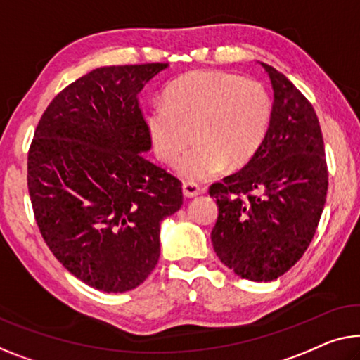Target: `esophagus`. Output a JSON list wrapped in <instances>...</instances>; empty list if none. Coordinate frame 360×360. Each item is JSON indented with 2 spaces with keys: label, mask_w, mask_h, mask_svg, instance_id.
<instances>
[{
  "label": "esophagus",
  "mask_w": 360,
  "mask_h": 360,
  "mask_svg": "<svg viewBox=\"0 0 360 360\" xmlns=\"http://www.w3.org/2000/svg\"><path fill=\"white\" fill-rule=\"evenodd\" d=\"M200 192L202 189L195 184V182H184V184H182V194H184L186 198H194L200 194Z\"/></svg>",
  "instance_id": "esophagus-1"
}]
</instances>
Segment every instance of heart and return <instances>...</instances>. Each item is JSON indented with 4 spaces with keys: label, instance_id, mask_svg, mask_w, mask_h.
I'll return each instance as SVG.
<instances>
[{
    "label": "heart",
    "instance_id": "heart-1",
    "mask_svg": "<svg viewBox=\"0 0 360 360\" xmlns=\"http://www.w3.org/2000/svg\"><path fill=\"white\" fill-rule=\"evenodd\" d=\"M271 98L260 82L219 71H194L166 89L152 105L147 126L155 152L165 163H179V174L205 181L239 168L257 153L270 127Z\"/></svg>",
    "mask_w": 360,
    "mask_h": 360
}]
</instances>
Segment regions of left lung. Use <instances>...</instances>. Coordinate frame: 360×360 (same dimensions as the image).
<instances>
[{
    "mask_svg": "<svg viewBox=\"0 0 360 360\" xmlns=\"http://www.w3.org/2000/svg\"><path fill=\"white\" fill-rule=\"evenodd\" d=\"M273 89L271 121L250 162L210 187L218 259L250 281H273L304 255L328 191L325 146L310 101L275 68L260 63Z\"/></svg>",
    "mask_w": 360,
    "mask_h": 360,
    "instance_id": "8db88e82",
    "label": "left lung"
}]
</instances>
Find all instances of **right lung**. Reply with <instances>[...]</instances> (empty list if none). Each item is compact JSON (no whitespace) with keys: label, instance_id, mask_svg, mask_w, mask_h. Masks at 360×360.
Returning a JSON list of instances; mask_svg holds the SVG:
<instances>
[{"label":"right lung","instance_id":"add662e5","mask_svg":"<svg viewBox=\"0 0 360 360\" xmlns=\"http://www.w3.org/2000/svg\"><path fill=\"white\" fill-rule=\"evenodd\" d=\"M166 63L103 66L58 94L37 126L27 184L40 233L68 271L105 292L147 280L181 181L146 158L137 96Z\"/></svg>","mask_w":360,"mask_h":360}]
</instances>
